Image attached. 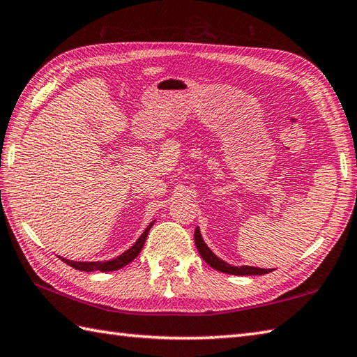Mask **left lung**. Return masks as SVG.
<instances>
[{"instance_id": "8db88e82", "label": "left lung", "mask_w": 357, "mask_h": 357, "mask_svg": "<svg viewBox=\"0 0 357 357\" xmlns=\"http://www.w3.org/2000/svg\"><path fill=\"white\" fill-rule=\"evenodd\" d=\"M195 244L198 252L201 255V257L206 261L211 268H215L218 271L222 273H229V275H236V276H252V275H267V273L273 271V270H267V268H257V267H248V265H244V267H233V265L224 262L222 259L211 252V250L207 247L206 242H204L199 229L195 230Z\"/></svg>"}]
</instances>
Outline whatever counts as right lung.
<instances>
[{"mask_svg":"<svg viewBox=\"0 0 357 357\" xmlns=\"http://www.w3.org/2000/svg\"><path fill=\"white\" fill-rule=\"evenodd\" d=\"M151 225H153V222H151L146 230H144V233L139 236V239L135 242V245L130 247L127 250V252H124L121 256L115 257V259L112 261H105V262H75V261H69V259H64V257H59V259H63L67 265H70V267H73L75 270H81V271H115V270H119L123 268L124 265L130 264L136 256H138L141 253V250L144 247V242H146L147 239V234L151 229Z\"/></svg>","mask_w":357,"mask_h":357,"instance_id":"1","label":"right lung"}]
</instances>
